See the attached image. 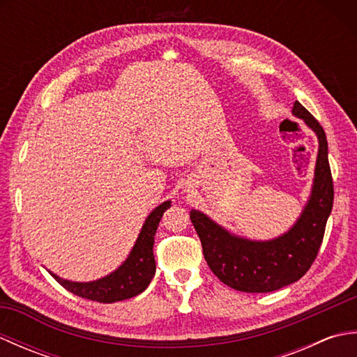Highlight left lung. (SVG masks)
<instances>
[{
  "label": "left lung",
  "mask_w": 357,
  "mask_h": 357,
  "mask_svg": "<svg viewBox=\"0 0 357 357\" xmlns=\"http://www.w3.org/2000/svg\"><path fill=\"white\" fill-rule=\"evenodd\" d=\"M291 112L316 133L319 150L312 195L290 230L270 241H252L225 230L199 210L190 211L210 270L238 291L268 293L296 282L312 267L322 244L335 199L327 136L299 101Z\"/></svg>",
  "instance_id": "1"
}]
</instances>
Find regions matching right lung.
<instances>
[{
    "mask_svg": "<svg viewBox=\"0 0 357 357\" xmlns=\"http://www.w3.org/2000/svg\"><path fill=\"white\" fill-rule=\"evenodd\" d=\"M170 201L162 202L147 216L130 255L123 265H119L110 275L92 280V282H73V280L56 276L55 273H49L67 291L77 294L79 298L102 302V304L130 299L133 296L142 293L155 276V234L159 221H161L164 211L170 207Z\"/></svg>",
    "mask_w": 357,
    "mask_h": 357,
    "instance_id": "1",
    "label": "right lung"
}]
</instances>
